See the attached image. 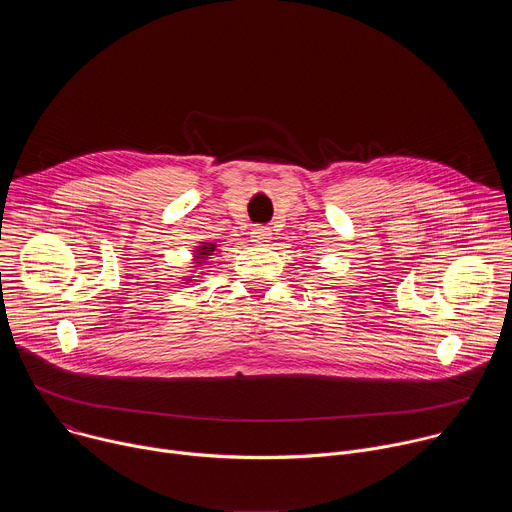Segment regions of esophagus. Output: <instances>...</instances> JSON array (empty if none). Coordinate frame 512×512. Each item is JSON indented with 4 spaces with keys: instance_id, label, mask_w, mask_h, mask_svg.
Returning a JSON list of instances; mask_svg holds the SVG:
<instances>
[{
    "instance_id": "1",
    "label": "esophagus",
    "mask_w": 512,
    "mask_h": 512,
    "mask_svg": "<svg viewBox=\"0 0 512 512\" xmlns=\"http://www.w3.org/2000/svg\"><path fill=\"white\" fill-rule=\"evenodd\" d=\"M271 229H267V227H255L253 231H251V241L253 243H257V245H265L269 239H271Z\"/></svg>"
}]
</instances>
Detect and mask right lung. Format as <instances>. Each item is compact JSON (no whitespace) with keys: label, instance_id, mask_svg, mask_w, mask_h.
<instances>
[{"label":"right lung","instance_id":"right-lung-1","mask_svg":"<svg viewBox=\"0 0 512 512\" xmlns=\"http://www.w3.org/2000/svg\"><path fill=\"white\" fill-rule=\"evenodd\" d=\"M216 249H218L216 243H202V245H198V247L194 249V265H192V267L198 269L200 265H206V261L210 259V255L218 253ZM186 281H190V279H186Z\"/></svg>","mask_w":512,"mask_h":512}]
</instances>
